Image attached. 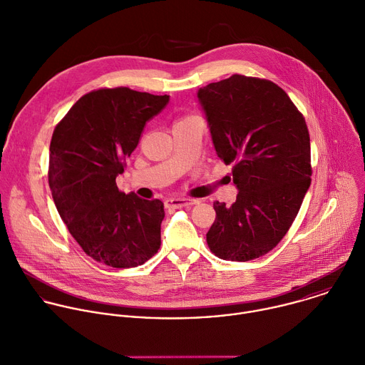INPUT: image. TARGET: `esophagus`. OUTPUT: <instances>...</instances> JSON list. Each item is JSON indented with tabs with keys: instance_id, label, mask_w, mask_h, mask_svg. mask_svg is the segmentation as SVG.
I'll use <instances>...</instances> for the list:
<instances>
[{
	"instance_id": "34e87169",
	"label": "esophagus",
	"mask_w": 365,
	"mask_h": 365,
	"mask_svg": "<svg viewBox=\"0 0 365 365\" xmlns=\"http://www.w3.org/2000/svg\"><path fill=\"white\" fill-rule=\"evenodd\" d=\"M198 204V200H191V198H170L165 201V205L168 208H182L188 205Z\"/></svg>"
}]
</instances>
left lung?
<instances>
[{
	"mask_svg": "<svg viewBox=\"0 0 365 365\" xmlns=\"http://www.w3.org/2000/svg\"><path fill=\"white\" fill-rule=\"evenodd\" d=\"M197 97L238 188L232 205L214 202L207 244L228 261L265 255L289 230L311 184L305 120L282 88L262 78L234 74Z\"/></svg>",
	"mask_w": 365,
	"mask_h": 365,
	"instance_id": "8db88e82",
	"label": "left lung"
}]
</instances>
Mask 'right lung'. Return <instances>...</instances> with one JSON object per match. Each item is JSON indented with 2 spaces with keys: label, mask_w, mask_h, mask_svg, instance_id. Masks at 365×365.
Masks as SVG:
<instances>
[{
  "label": "right lung",
  "mask_w": 365,
  "mask_h": 365,
  "mask_svg": "<svg viewBox=\"0 0 365 365\" xmlns=\"http://www.w3.org/2000/svg\"><path fill=\"white\" fill-rule=\"evenodd\" d=\"M168 101L100 88L83 96L53 133L48 184L58 214L84 252L108 267H137L160 250L164 204L121 192L115 178Z\"/></svg>",
  "instance_id": "obj_1"
}]
</instances>
